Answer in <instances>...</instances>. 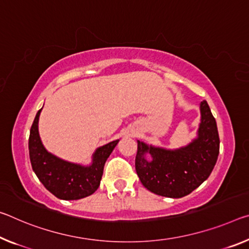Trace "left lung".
I'll list each match as a JSON object with an SVG mask.
<instances>
[{"label": "left lung", "instance_id": "obj_1", "mask_svg": "<svg viewBox=\"0 0 249 249\" xmlns=\"http://www.w3.org/2000/svg\"><path fill=\"white\" fill-rule=\"evenodd\" d=\"M197 137L176 149L137 141L136 173L145 188L154 194L180 198L208 178L219 154L216 121L206 101L200 102Z\"/></svg>", "mask_w": 249, "mask_h": 249}]
</instances>
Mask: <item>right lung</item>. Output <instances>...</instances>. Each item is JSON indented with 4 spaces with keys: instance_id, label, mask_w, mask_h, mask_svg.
I'll return each mask as SVG.
<instances>
[{
    "instance_id": "obj_1",
    "label": "right lung",
    "mask_w": 249,
    "mask_h": 249,
    "mask_svg": "<svg viewBox=\"0 0 249 249\" xmlns=\"http://www.w3.org/2000/svg\"><path fill=\"white\" fill-rule=\"evenodd\" d=\"M42 108L34 118L29 139L30 160L35 175L47 191L60 199L75 200L92 195L100 186L105 161L120 140L98 147L93 154L92 163L86 166L64 160L50 153L42 143L38 134Z\"/></svg>"
}]
</instances>
